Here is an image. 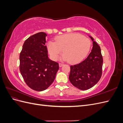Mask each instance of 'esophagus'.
Segmentation results:
<instances>
[{"instance_id":"esophagus-1","label":"esophagus","mask_w":123,"mask_h":123,"mask_svg":"<svg viewBox=\"0 0 123 123\" xmlns=\"http://www.w3.org/2000/svg\"><path fill=\"white\" fill-rule=\"evenodd\" d=\"M63 65H64V64H62V63H59V66L60 67H61Z\"/></svg>"}]
</instances>
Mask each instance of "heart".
I'll return each instance as SVG.
<instances>
[{
    "instance_id": "1",
    "label": "heart",
    "mask_w": 123,
    "mask_h": 123,
    "mask_svg": "<svg viewBox=\"0 0 123 123\" xmlns=\"http://www.w3.org/2000/svg\"><path fill=\"white\" fill-rule=\"evenodd\" d=\"M90 39L77 33H69L60 35L55 38V42L50 41L48 49L51 56L56 60L62 50V59L70 63L81 61L86 56L90 50Z\"/></svg>"
}]
</instances>
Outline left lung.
I'll list each match as a JSON object with an SVG mask.
<instances>
[{"label":"left lung","instance_id":"1","mask_svg":"<svg viewBox=\"0 0 123 123\" xmlns=\"http://www.w3.org/2000/svg\"><path fill=\"white\" fill-rule=\"evenodd\" d=\"M89 37L93 43L90 53L83 62L70 66L69 80L74 87L81 90L93 87L102 74L103 59L100 48L91 36Z\"/></svg>","mask_w":123,"mask_h":123}]
</instances>
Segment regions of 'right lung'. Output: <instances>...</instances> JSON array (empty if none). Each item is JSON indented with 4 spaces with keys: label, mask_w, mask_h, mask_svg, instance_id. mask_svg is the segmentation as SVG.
Returning a JSON list of instances; mask_svg holds the SVG:
<instances>
[{
    "label": "right lung",
    "mask_w": 123,
    "mask_h": 123,
    "mask_svg": "<svg viewBox=\"0 0 123 123\" xmlns=\"http://www.w3.org/2000/svg\"><path fill=\"white\" fill-rule=\"evenodd\" d=\"M47 34L39 32L25 40L19 55V69L28 86L37 91L46 90L52 84L59 69L58 63L48 57Z\"/></svg>",
    "instance_id": "add662e5"
}]
</instances>
